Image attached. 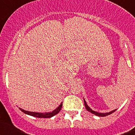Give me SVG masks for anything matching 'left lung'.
Wrapping results in <instances>:
<instances>
[{
    "label": "left lung",
    "mask_w": 135,
    "mask_h": 135,
    "mask_svg": "<svg viewBox=\"0 0 135 135\" xmlns=\"http://www.w3.org/2000/svg\"><path fill=\"white\" fill-rule=\"evenodd\" d=\"M84 105H85V108H86V110L89 111V112H90V113H92V114H95V115H97V116H101V117L106 116V115H109V114H112L113 112H114L115 110H116V109H114V110L111 111V112H108V113H99V112H95V111H93V109H90L89 106H88V105H87L86 102L85 101L84 99Z\"/></svg>",
    "instance_id": "1"
}]
</instances>
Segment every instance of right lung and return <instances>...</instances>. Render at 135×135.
<instances>
[{"mask_svg":"<svg viewBox=\"0 0 135 135\" xmlns=\"http://www.w3.org/2000/svg\"><path fill=\"white\" fill-rule=\"evenodd\" d=\"M62 103L63 102L61 103V104L59 105V106L58 108H56L55 110H53V112H45V113H39V112H29V111H26L24 109H21L20 108V109L22 112H23L24 114H27V115H32V116L36 117V118H51V117L54 116L56 114H57L60 112L61 109L62 108Z\"/></svg>","mask_w":135,"mask_h":135,"instance_id":"add662e5","label":"right lung"}]
</instances>
